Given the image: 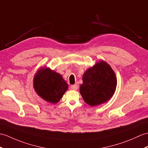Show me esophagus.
Masks as SVG:
<instances>
[{
	"mask_svg": "<svg viewBox=\"0 0 148 148\" xmlns=\"http://www.w3.org/2000/svg\"><path fill=\"white\" fill-rule=\"evenodd\" d=\"M78 88V86L77 84H74L71 86V89L73 90H77Z\"/></svg>",
	"mask_w": 148,
	"mask_h": 148,
	"instance_id": "obj_1",
	"label": "esophagus"
}]
</instances>
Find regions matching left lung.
I'll return each mask as SVG.
<instances>
[{
	"label": "left lung",
	"instance_id": "left-lung-1",
	"mask_svg": "<svg viewBox=\"0 0 148 148\" xmlns=\"http://www.w3.org/2000/svg\"><path fill=\"white\" fill-rule=\"evenodd\" d=\"M116 82L115 74L110 66L100 60L83 74L80 93L88 105L91 106L101 105L113 97Z\"/></svg>",
	"mask_w": 148,
	"mask_h": 148
}]
</instances>
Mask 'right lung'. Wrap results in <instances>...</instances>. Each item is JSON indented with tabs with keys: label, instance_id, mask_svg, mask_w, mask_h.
<instances>
[{
	"label": "right lung",
	"instance_id": "obj_1",
	"mask_svg": "<svg viewBox=\"0 0 148 148\" xmlns=\"http://www.w3.org/2000/svg\"><path fill=\"white\" fill-rule=\"evenodd\" d=\"M33 87L44 100L56 104L68 90V84L62 75L49 67L41 68L34 77Z\"/></svg>",
	"mask_w": 148,
	"mask_h": 148
}]
</instances>
